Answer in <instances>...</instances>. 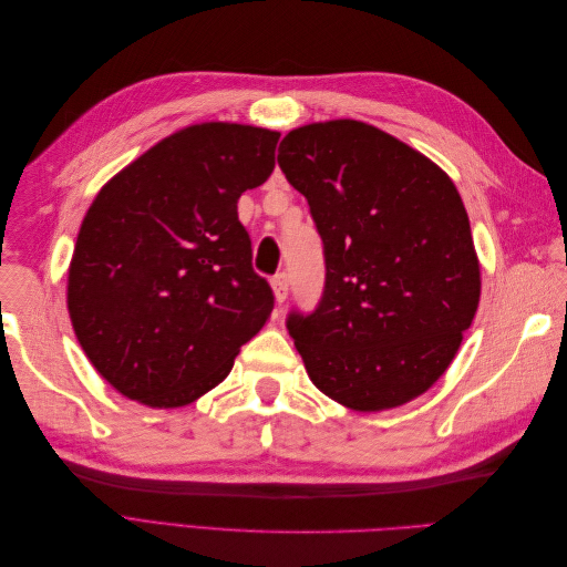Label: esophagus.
I'll list each match as a JSON object with an SVG mask.
<instances>
[{
	"mask_svg": "<svg viewBox=\"0 0 567 567\" xmlns=\"http://www.w3.org/2000/svg\"><path fill=\"white\" fill-rule=\"evenodd\" d=\"M271 290H274V300L284 305L286 298H288V277H286V274H277V277L271 279Z\"/></svg>",
	"mask_w": 567,
	"mask_h": 567,
	"instance_id": "1",
	"label": "esophagus"
}]
</instances>
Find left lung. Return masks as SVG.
I'll use <instances>...</instances> for the list:
<instances>
[{"instance_id":"8db88e82","label":"left lung","mask_w":567,"mask_h":567,"mask_svg":"<svg viewBox=\"0 0 567 567\" xmlns=\"http://www.w3.org/2000/svg\"><path fill=\"white\" fill-rule=\"evenodd\" d=\"M277 161L310 203L326 257L319 307L288 317L307 375L367 414L416 400L454 362L483 286L454 182L350 117L290 130Z\"/></svg>"}]
</instances>
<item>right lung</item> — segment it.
Listing matches in <instances>:
<instances>
[{
  "instance_id": "1",
  "label": "right lung",
  "mask_w": 567,
  "mask_h": 567,
  "mask_svg": "<svg viewBox=\"0 0 567 567\" xmlns=\"http://www.w3.org/2000/svg\"><path fill=\"white\" fill-rule=\"evenodd\" d=\"M281 132L177 130L113 175L68 267V315L92 367L127 400L192 404L227 379L274 296L236 203L274 169Z\"/></svg>"
}]
</instances>
